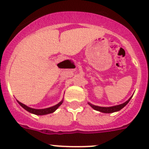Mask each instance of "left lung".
Segmentation results:
<instances>
[{
  "label": "left lung",
  "instance_id": "1",
  "mask_svg": "<svg viewBox=\"0 0 149 149\" xmlns=\"http://www.w3.org/2000/svg\"><path fill=\"white\" fill-rule=\"evenodd\" d=\"M131 97L128 99L126 102H125L124 103L120 104H118V105H115V106H112V107H100V106H96V105H94V104H92L91 103L88 102V104H89L91 108H93V109L96 110V111H100V112H102V113H113V112H116V111H119L122 109V108H124L128 102L131 100Z\"/></svg>",
  "mask_w": 149,
  "mask_h": 149
}]
</instances>
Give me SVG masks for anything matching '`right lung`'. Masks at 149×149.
I'll return each mask as SVG.
<instances>
[{
	"label": "right lung",
	"mask_w": 149,
	"mask_h": 149,
	"mask_svg": "<svg viewBox=\"0 0 149 149\" xmlns=\"http://www.w3.org/2000/svg\"><path fill=\"white\" fill-rule=\"evenodd\" d=\"M17 102H18V104H19L23 108H24L26 111H27L28 112H29V113H33V114H36V115H46V114H49V113H53L54 111H56V110L57 109V108H58L61 104H62L63 100H61L60 102H58V104L54 105V106L49 107V108H44V109H35V108H29V107L26 106V104L20 102L18 101V100H17Z\"/></svg>",
	"instance_id": "add662e5"
}]
</instances>
